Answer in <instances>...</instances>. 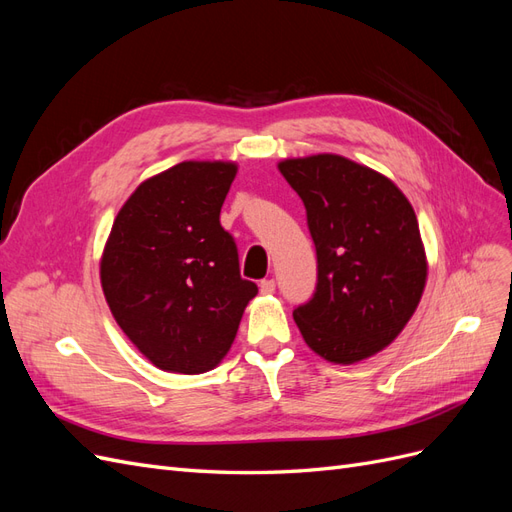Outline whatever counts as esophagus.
<instances>
[{
    "label": "esophagus",
    "mask_w": 512,
    "mask_h": 512,
    "mask_svg": "<svg viewBox=\"0 0 512 512\" xmlns=\"http://www.w3.org/2000/svg\"><path fill=\"white\" fill-rule=\"evenodd\" d=\"M260 292L262 294H273L275 292V282L273 280H262L260 282Z\"/></svg>",
    "instance_id": "1"
}]
</instances>
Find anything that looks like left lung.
<instances>
[{"mask_svg":"<svg viewBox=\"0 0 512 512\" xmlns=\"http://www.w3.org/2000/svg\"><path fill=\"white\" fill-rule=\"evenodd\" d=\"M277 168L301 196L316 245V292L292 312L305 344L339 365L374 356L404 331L425 290L410 200L391 179L335 153Z\"/></svg>","mask_w":512,"mask_h":512,"instance_id":"left-lung-1","label":"left lung"}]
</instances>
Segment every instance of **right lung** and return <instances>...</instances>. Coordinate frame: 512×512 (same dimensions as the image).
Listing matches in <instances>:
<instances>
[{
    "label": "right lung",
    "mask_w": 512,
    "mask_h": 512,
    "mask_svg": "<svg viewBox=\"0 0 512 512\" xmlns=\"http://www.w3.org/2000/svg\"><path fill=\"white\" fill-rule=\"evenodd\" d=\"M235 175V162H181L143 181L104 245L100 280L113 318L164 371L218 365L258 292L220 224Z\"/></svg>",
    "instance_id": "right-lung-1"
}]
</instances>
